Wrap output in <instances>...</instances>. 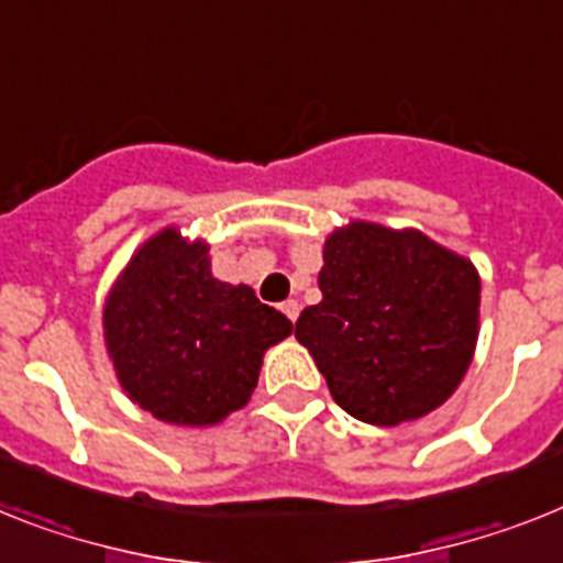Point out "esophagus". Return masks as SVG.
Segmentation results:
<instances>
[{
	"mask_svg": "<svg viewBox=\"0 0 563 563\" xmlns=\"http://www.w3.org/2000/svg\"><path fill=\"white\" fill-rule=\"evenodd\" d=\"M280 311L295 323L297 314H300V303H297V300H286V303H280Z\"/></svg>",
	"mask_w": 563,
	"mask_h": 563,
	"instance_id": "1",
	"label": "esophagus"
}]
</instances>
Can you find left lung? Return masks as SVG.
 Listing matches in <instances>:
<instances>
[{
  "instance_id": "1",
  "label": "left lung",
  "mask_w": 563,
  "mask_h": 563,
  "mask_svg": "<svg viewBox=\"0 0 563 563\" xmlns=\"http://www.w3.org/2000/svg\"><path fill=\"white\" fill-rule=\"evenodd\" d=\"M323 300L295 338L334 404L375 427H398L450 398L478 343L481 277L470 260L418 229L354 223L323 245Z\"/></svg>"
}]
</instances>
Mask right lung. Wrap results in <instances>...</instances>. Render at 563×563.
I'll return each mask as SVG.
<instances>
[{"instance_id":"obj_1","label":"right lung","mask_w":563,"mask_h":563,"mask_svg":"<svg viewBox=\"0 0 563 563\" xmlns=\"http://www.w3.org/2000/svg\"><path fill=\"white\" fill-rule=\"evenodd\" d=\"M106 349L140 409L177 427H211L249 404L263 354L291 320L254 289L211 274L209 243L174 225L145 240L102 311Z\"/></svg>"}]
</instances>
